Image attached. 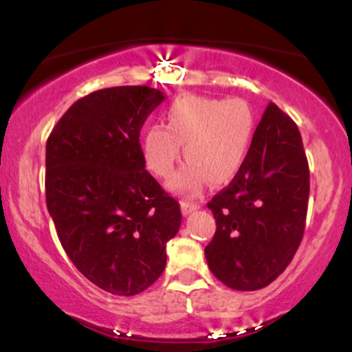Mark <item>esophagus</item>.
<instances>
[{
  "instance_id": "1",
  "label": "esophagus",
  "mask_w": 352,
  "mask_h": 352,
  "mask_svg": "<svg viewBox=\"0 0 352 352\" xmlns=\"http://www.w3.org/2000/svg\"><path fill=\"white\" fill-rule=\"evenodd\" d=\"M200 205L199 204H190V201H182V212H184V215H188V213L195 212V210H199Z\"/></svg>"
}]
</instances>
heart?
Returning <instances> with one entry per match:
<instances>
[{"mask_svg": "<svg viewBox=\"0 0 352 352\" xmlns=\"http://www.w3.org/2000/svg\"><path fill=\"white\" fill-rule=\"evenodd\" d=\"M256 134V114L241 98L184 96L165 111V125L153 124L142 140L144 162L167 179L184 144L188 164L170 180L175 192L195 193L205 182L225 185L241 172Z\"/></svg>", "mask_w": 352, "mask_h": 352, "instance_id": "obj_1", "label": "heart"}]
</instances>
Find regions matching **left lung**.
Returning a JSON list of instances; mask_svg holds the SVG:
<instances>
[{
	"label": "left lung",
	"instance_id": "left-lung-1",
	"mask_svg": "<svg viewBox=\"0 0 352 352\" xmlns=\"http://www.w3.org/2000/svg\"><path fill=\"white\" fill-rule=\"evenodd\" d=\"M308 197L309 167L298 125L270 102L241 172L207 204L217 221L205 248L210 272L238 292L276 280L302 240Z\"/></svg>",
	"mask_w": 352,
	"mask_h": 352
}]
</instances>
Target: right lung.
<instances>
[{
  "instance_id": "1",
  "label": "right lung",
  "mask_w": 352,
  "mask_h": 352,
  "mask_svg": "<svg viewBox=\"0 0 352 352\" xmlns=\"http://www.w3.org/2000/svg\"><path fill=\"white\" fill-rule=\"evenodd\" d=\"M159 89H100L76 100L46 142V205L59 241L89 281L117 296L162 274L180 205L145 170L140 129Z\"/></svg>"
}]
</instances>
